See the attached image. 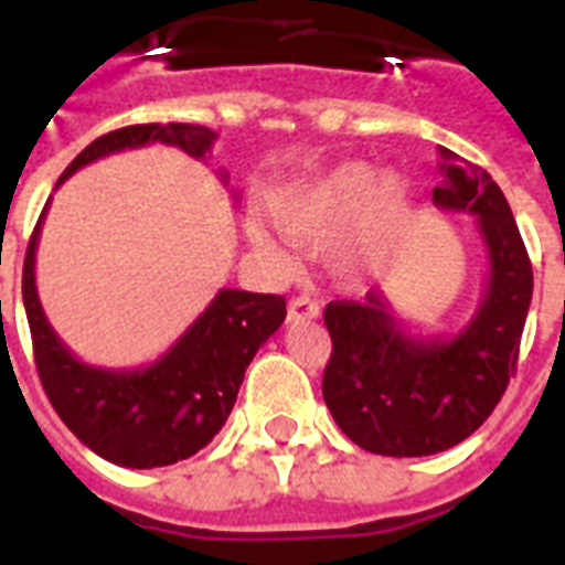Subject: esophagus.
Here are the masks:
<instances>
[{
	"instance_id": "obj_1",
	"label": "esophagus",
	"mask_w": 565,
	"mask_h": 565,
	"mask_svg": "<svg viewBox=\"0 0 565 565\" xmlns=\"http://www.w3.org/2000/svg\"><path fill=\"white\" fill-rule=\"evenodd\" d=\"M321 316V307L318 301H312L310 296H298L289 301V310H287V321L289 323H303V321H316Z\"/></svg>"
}]
</instances>
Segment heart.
Returning <instances> with one entry per match:
<instances>
[{
    "label": "heart",
    "mask_w": 565,
    "mask_h": 565,
    "mask_svg": "<svg viewBox=\"0 0 565 565\" xmlns=\"http://www.w3.org/2000/svg\"><path fill=\"white\" fill-rule=\"evenodd\" d=\"M404 204V181L395 175L377 179L366 161H341L327 173L289 181L269 193V215L292 242L323 244L344 233L332 247V267L341 278L364 276ZM249 238L262 253L287 262L281 244L262 224L249 227Z\"/></svg>",
    "instance_id": "1"
}]
</instances>
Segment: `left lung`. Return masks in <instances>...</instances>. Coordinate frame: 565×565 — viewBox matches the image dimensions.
Returning a JSON list of instances; mask_svg holds the SVG:
<instances>
[{"mask_svg":"<svg viewBox=\"0 0 565 565\" xmlns=\"http://www.w3.org/2000/svg\"><path fill=\"white\" fill-rule=\"evenodd\" d=\"M444 184L431 201L444 213L478 218L489 258L478 312L452 335H412L381 289L364 303L332 301L323 401L352 444L392 458H424L458 446L492 415L518 364L532 303V264L507 195L480 167L440 147Z\"/></svg>","mask_w":565,"mask_h":565,"instance_id":"obj_1","label":"left lung"}]
</instances>
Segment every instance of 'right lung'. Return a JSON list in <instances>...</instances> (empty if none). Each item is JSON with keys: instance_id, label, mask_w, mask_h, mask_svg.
I'll return each mask as SVG.
<instances>
[{"instance_id": "1", "label": "right lung", "mask_w": 565, "mask_h": 565, "mask_svg": "<svg viewBox=\"0 0 565 565\" xmlns=\"http://www.w3.org/2000/svg\"><path fill=\"white\" fill-rule=\"evenodd\" d=\"M181 147L204 159L215 134L201 125H134L99 136L71 161L58 184L110 153L145 145ZM227 181V173H222ZM47 204L39 215L22 269V301L33 358L58 418L87 449L127 469H153L184 460L210 444L233 412L235 395L258 347L287 318L281 296L218 289L188 332L153 364L105 370L78 361L53 332L36 292V244Z\"/></svg>"}]
</instances>
